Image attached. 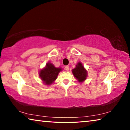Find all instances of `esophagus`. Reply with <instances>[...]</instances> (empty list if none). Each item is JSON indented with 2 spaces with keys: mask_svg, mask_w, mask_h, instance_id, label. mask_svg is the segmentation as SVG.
Masks as SVG:
<instances>
[{
  "mask_svg": "<svg viewBox=\"0 0 130 130\" xmlns=\"http://www.w3.org/2000/svg\"><path fill=\"white\" fill-rule=\"evenodd\" d=\"M69 66H68V65L66 66V67H65V69L67 70V71H68V70H69Z\"/></svg>",
  "mask_w": 130,
  "mask_h": 130,
  "instance_id": "esophagus-1",
  "label": "esophagus"
}]
</instances>
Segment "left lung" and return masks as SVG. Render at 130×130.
<instances>
[{"label":"left lung","instance_id":"1","mask_svg":"<svg viewBox=\"0 0 130 130\" xmlns=\"http://www.w3.org/2000/svg\"><path fill=\"white\" fill-rule=\"evenodd\" d=\"M72 72H73L74 77L77 79L79 82H83L87 78V71L81 62L78 63L76 68L72 70Z\"/></svg>","mask_w":130,"mask_h":130}]
</instances>
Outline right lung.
Instances as JSON below:
<instances>
[{"label": "right lung", "instance_id": "add662e5", "mask_svg": "<svg viewBox=\"0 0 130 130\" xmlns=\"http://www.w3.org/2000/svg\"><path fill=\"white\" fill-rule=\"evenodd\" d=\"M61 70V68H57L52 63H48L46 65V67L40 71L39 76L45 84L50 85L56 80L57 76Z\"/></svg>", "mask_w": 130, "mask_h": 130}]
</instances>
